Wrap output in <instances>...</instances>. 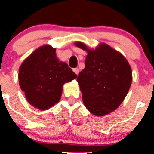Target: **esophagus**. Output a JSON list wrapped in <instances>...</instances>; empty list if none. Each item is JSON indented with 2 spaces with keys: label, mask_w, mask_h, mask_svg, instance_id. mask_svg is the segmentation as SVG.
<instances>
[{
  "label": "esophagus",
  "mask_w": 154,
  "mask_h": 154,
  "mask_svg": "<svg viewBox=\"0 0 154 154\" xmlns=\"http://www.w3.org/2000/svg\"><path fill=\"white\" fill-rule=\"evenodd\" d=\"M73 72H74L75 73H76V74H78V73H79V69L78 68H75V69H73Z\"/></svg>",
  "instance_id": "obj_1"
}]
</instances>
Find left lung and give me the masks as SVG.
Here are the masks:
<instances>
[{"instance_id": "8db88e82", "label": "left lung", "mask_w": 154, "mask_h": 154, "mask_svg": "<svg viewBox=\"0 0 154 154\" xmlns=\"http://www.w3.org/2000/svg\"><path fill=\"white\" fill-rule=\"evenodd\" d=\"M87 51L85 67L80 72L77 82L85 107L95 116H105L118 108L127 95L132 82L129 62L119 51L106 43L89 49L76 42Z\"/></svg>"}]
</instances>
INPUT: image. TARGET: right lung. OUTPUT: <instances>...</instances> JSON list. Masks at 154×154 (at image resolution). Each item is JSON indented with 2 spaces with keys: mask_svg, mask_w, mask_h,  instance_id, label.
Wrapping results in <instances>:
<instances>
[{
  "mask_svg": "<svg viewBox=\"0 0 154 154\" xmlns=\"http://www.w3.org/2000/svg\"><path fill=\"white\" fill-rule=\"evenodd\" d=\"M77 74L56 56V49L43 45L33 51L19 69V84L27 102L45 111L58 103L65 83Z\"/></svg>",
  "mask_w": 154,
  "mask_h": 154,
  "instance_id": "1",
  "label": "right lung"
}]
</instances>
